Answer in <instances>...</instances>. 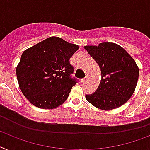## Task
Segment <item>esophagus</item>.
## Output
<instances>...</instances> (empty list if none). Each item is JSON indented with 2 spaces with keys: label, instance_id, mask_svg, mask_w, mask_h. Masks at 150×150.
Wrapping results in <instances>:
<instances>
[{
  "label": "esophagus",
  "instance_id": "34e87169",
  "mask_svg": "<svg viewBox=\"0 0 150 150\" xmlns=\"http://www.w3.org/2000/svg\"><path fill=\"white\" fill-rule=\"evenodd\" d=\"M88 75H86V77L83 78V79H81V81H82V82H84V81H86V80H87V79H88Z\"/></svg>",
  "mask_w": 150,
  "mask_h": 150
}]
</instances>
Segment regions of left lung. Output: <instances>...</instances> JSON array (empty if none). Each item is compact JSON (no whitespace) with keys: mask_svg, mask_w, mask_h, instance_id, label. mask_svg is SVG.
<instances>
[{"mask_svg":"<svg viewBox=\"0 0 150 150\" xmlns=\"http://www.w3.org/2000/svg\"><path fill=\"white\" fill-rule=\"evenodd\" d=\"M98 64L102 79L97 90L86 95L88 103L103 110L116 109L132 96L139 78V69L126 50L110 42L85 46Z\"/></svg>","mask_w":150,"mask_h":150,"instance_id":"8db88e82","label":"left lung"}]
</instances>
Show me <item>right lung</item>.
<instances>
[{
	"instance_id": "right-lung-1",
	"label": "right lung",
	"mask_w": 150,
	"mask_h": 150,
	"mask_svg": "<svg viewBox=\"0 0 150 150\" xmlns=\"http://www.w3.org/2000/svg\"><path fill=\"white\" fill-rule=\"evenodd\" d=\"M77 45L50 37L25 50L16 73L19 87L28 100L41 109H54L66 100L78 79L69 59Z\"/></svg>"
}]
</instances>
